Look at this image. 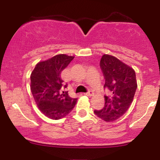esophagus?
Wrapping results in <instances>:
<instances>
[{
  "instance_id": "esophagus-1",
  "label": "esophagus",
  "mask_w": 160,
  "mask_h": 160,
  "mask_svg": "<svg viewBox=\"0 0 160 160\" xmlns=\"http://www.w3.org/2000/svg\"><path fill=\"white\" fill-rule=\"evenodd\" d=\"M85 95H88V96H92V95H94V92H93V91L89 90L87 92L85 93Z\"/></svg>"
}]
</instances>
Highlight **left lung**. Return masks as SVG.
Returning <instances> with one entry per match:
<instances>
[{
  "label": "left lung",
  "mask_w": 160,
  "mask_h": 160,
  "mask_svg": "<svg viewBox=\"0 0 160 160\" xmlns=\"http://www.w3.org/2000/svg\"><path fill=\"white\" fill-rule=\"evenodd\" d=\"M100 67L105 80L104 88L111 95H104V108L94 113L102 120L112 122L122 117L131 105L138 86L136 76L132 68L110 55L102 57Z\"/></svg>",
  "instance_id": "obj_1"
}]
</instances>
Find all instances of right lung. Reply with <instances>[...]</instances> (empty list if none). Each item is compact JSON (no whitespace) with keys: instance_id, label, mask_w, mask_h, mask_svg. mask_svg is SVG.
<instances>
[{"instance_id":"obj_1","label":"right lung","mask_w":160,"mask_h":160,"mask_svg":"<svg viewBox=\"0 0 160 160\" xmlns=\"http://www.w3.org/2000/svg\"><path fill=\"white\" fill-rule=\"evenodd\" d=\"M74 56L59 54L37 64L31 74V91L40 111L52 120H58L72 111L78 98H72L61 78V73Z\"/></svg>"}]
</instances>
